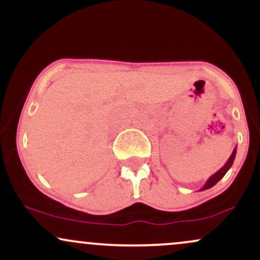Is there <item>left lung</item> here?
I'll list each match as a JSON object with an SVG mask.
<instances>
[{"label": "left lung", "mask_w": 260, "mask_h": 260, "mask_svg": "<svg viewBox=\"0 0 260 260\" xmlns=\"http://www.w3.org/2000/svg\"><path fill=\"white\" fill-rule=\"evenodd\" d=\"M236 151H237V148H235V149H234V151H232L231 156H230V157H229V160L226 161L225 165H223L222 168L219 170V171L215 172V174H214L213 176H211L210 178H209V180L207 181V183H205L204 186H203V187L201 188V190L209 189V188H211L213 186H215V184L217 183V182H219L220 180H221V178L223 177V176H225L226 172H228L229 170L231 169L232 164H234L235 157H236Z\"/></svg>", "instance_id": "8db88e82"}]
</instances>
